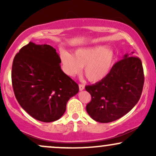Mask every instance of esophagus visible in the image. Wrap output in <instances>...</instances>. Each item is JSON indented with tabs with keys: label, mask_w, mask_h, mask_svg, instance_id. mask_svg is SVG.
Returning <instances> with one entry per match:
<instances>
[{
	"label": "esophagus",
	"mask_w": 156,
	"mask_h": 156,
	"mask_svg": "<svg viewBox=\"0 0 156 156\" xmlns=\"http://www.w3.org/2000/svg\"><path fill=\"white\" fill-rule=\"evenodd\" d=\"M84 85H83V84H79V89H80V91H82V90H83L84 89Z\"/></svg>",
	"instance_id": "34e87169"
}]
</instances>
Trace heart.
I'll list each match as a JSON object with an SVG mask.
<instances>
[{
    "label": "heart",
    "mask_w": 156,
    "mask_h": 156,
    "mask_svg": "<svg viewBox=\"0 0 156 156\" xmlns=\"http://www.w3.org/2000/svg\"><path fill=\"white\" fill-rule=\"evenodd\" d=\"M62 69L66 74L74 76L84 67V75L91 82L103 80L112 69L115 53L113 48L98 44L76 50L74 55L65 51H61Z\"/></svg>",
    "instance_id": "b5f03b06"
}]
</instances>
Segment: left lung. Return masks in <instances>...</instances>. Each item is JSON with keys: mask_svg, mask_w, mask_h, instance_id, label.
<instances>
[{"mask_svg": "<svg viewBox=\"0 0 156 156\" xmlns=\"http://www.w3.org/2000/svg\"><path fill=\"white\" fill-rule=\"evenodd\" d=\"M133 53L125 54L103 80L86 86V90L92 96L86 108L94 120L102 123L117 120L129 112L140 99L144 71L141 60Z\"/></svg>", "mask_w": 156, "mask_h": 156, "instance_id": "1", "label": "left lung"}]
</instances>
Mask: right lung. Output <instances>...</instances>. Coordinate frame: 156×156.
Instances as JSON below:
<instances>
[{
  "label": "right lung",
  "instance_id": "1",
  "mask_svg": "<svg viewBox=\"0 0 156 156\" xmlns=\"http://www.w3.org/2000/svg\"><path fill=\"white\" fill-rule=\"evenodd\" d=\"M56 50L30 42L13 60L12 81L16 99L29 115L51 122L60 119L79 87L60 67Z\"/></svg>",
  "mask_w": 156,
  "mask_h": 156
}]
</instances>
